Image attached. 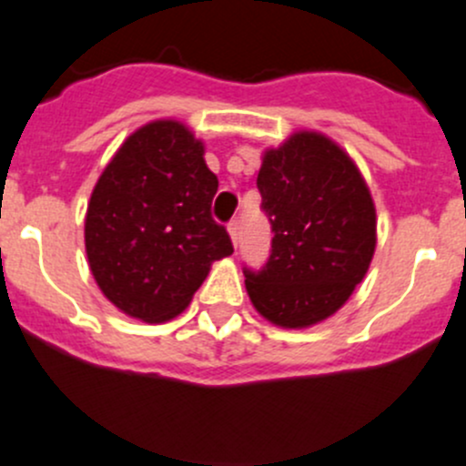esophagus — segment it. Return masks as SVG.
<instances>
[{"mask_svg":"<svg viewBox=\"0 0 466 466\" xmlns=\"http://www.w3.org/2000/svg\"><path fill=\"white\" fill-rule=\"evenodd\" d=\"M238 229H241V220H238V218L229 220V223H228V232H229V238H232L234 248L238 246Z\"/></svg>","mask_w":466,"mask_h":466,"instance_id":"34e87169","label":"esophagus"}]
</instances>
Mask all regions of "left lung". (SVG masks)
I'll return each instance as SVG.
<instances>
[{
    "label": "left lung",
    "instance_id": "left-lung-1",
    "mask_svg": "<svg viewBox=\"0 0 466 466\" xmlns=\"http://www.w3.org/2000/svg\"><path fill=\"white\" fill-rule=\"evenodd\" d=\"M257 187L274 237L266 266L243 270L248 295L274 326H315L369 272L377 243L369 185L339 145L299 131L263 154Z\"/></svg>",
    "mask_w": 466,
    "mask_h": 466
}]
</instances>
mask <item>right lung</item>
I'll use <instances>...</instances> for the list:
<instances>
[{"label": "right lung", "mask_w": 466, "mask_h": 466, "mask_svg": "<svg viewBox=\"0 0 466 466\" xmlns=\"http://www.w3.org/2000/svg\"><path fill=\"white\" fill-rule=\"evenodd\" d=\"M205 147L176 120H154L122 143L93 187L86 258L102 295L149 323L187 308L214 261L234 252L212 218L217 174Z\"/></svg>", "instance_id": "right-lung-1"}]
</instances>
